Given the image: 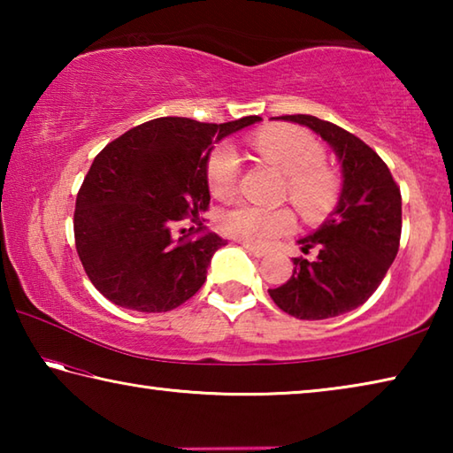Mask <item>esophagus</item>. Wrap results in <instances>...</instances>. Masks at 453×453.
<instances>
[{"label": "esophagus", "mask_w": 453, "mask_h": 453, "mask_svg": "<svg viewBox=\"0 0 453 453\" xmlns=\"http://www.w3.org/2000/svg\"><path fill=\"white\" fill-rule=\"evenodd\" d=\"M243 250L248 251L250 256H254V257H264L267 251L265 250H262V248H256V245H250V243H243Z\"/></svg>", "instance_id": "34e87169"}]
</instances>
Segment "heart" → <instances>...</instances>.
Wrapping results in <instances>:
<instances>
[{
    "mask_svg": "<svg viewBox=\"0 0 453 453\" xmlns=\"http://www.w3.org/2000/svg\"><path fill=\"white\" fill-rule=\"evenodd\" d=\"M254 150L286 173V194L303 216L321 218L334 208L342 181L326 164V148L316 135L296 126L270 127L254 137ZM240 156L232 145H218L208 159L211 194L218 199H232L240 183ZM219 226L229 237L264 248L294 232L296 213L289 208L242 203L227 210Z\"/></svg>",
    "mask_w": 453,
    "mask_h": 453,
    "instance_id": "obj_1",
    "label": "heart"
}]
</instances>
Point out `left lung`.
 Listing matches in <instances>:
<instances>
[{"label":"left lung","mask_w":453,"mask_h":453,"mask_svg":"<svg viewBox=\"0 0 453 453\" xmlns=\"http://www.w3.org/2000/svg\"><path fill=\"white\" fill-rule=\"evenodd\" d=\"M308 126L342 162L343 188L335 211L316 234L300 240L291 278L267 289L281 311L297 319H327L370 300L397 256L402 194L386 162L354 134L316 116H281Z\"/></svg>","instance_id":"1"}]
</instances>
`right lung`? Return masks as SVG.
<instances>
[{"mask_svg":"<svg viewBox=\"0 0 453 453\" xmlns=\"http://www.w3.org/2000/svg\"><path fill=\"white\" fill-rule=\"evenodd\" d=\"M262 118L202 124L157 118L105 145L75 199V250L99 294L121 308L159 313L188 302L226 245L199 213L208 211L211 142ZM188 217L200 227L178 238Z\"/></svg>","mask_w":453,"mask_h":453,"instance_id":"right-lung-1","label":"right lung"}]
</instances>
